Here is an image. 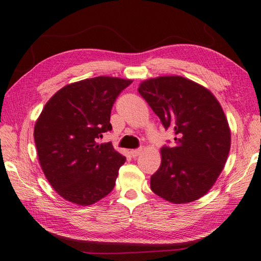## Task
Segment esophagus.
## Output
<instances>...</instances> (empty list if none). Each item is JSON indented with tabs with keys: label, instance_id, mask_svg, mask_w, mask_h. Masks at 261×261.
Segmentation results:
<instances>
[{
	"label": "esophagus",
	"instance_id": "34e87169",
	"mask_svg": "<svg viewBox=\"0 0 261 261\" xmlns=\"http://www.w3.org/2000/svg\"><path fill=\"white\" fill-rule=\"evenodd\" d=\"M142 148H137V149H132L130 152H129V154H130V156L132 158H136V156H138L140 155L141 153H142Z\"/></svg>",
	"mask_w": 261,
	"mask_h": 261
}]
</instances>
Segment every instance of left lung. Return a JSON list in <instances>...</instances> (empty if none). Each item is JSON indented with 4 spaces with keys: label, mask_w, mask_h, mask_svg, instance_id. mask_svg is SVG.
Masks as SVG:
<instances>
[{
    "label": "left lung",
    "mask_w": 261,
    "mask_h": 261,
    "mask_svg": "<svg viewBox=\"0 0 261 261\" xmlns=\"http://www.w3.org/2000/svg\"><path fill=\"white\" fill-rule=\"evenodd\" d=\"M138 92L173 129L174 147L161 148V166L150 176V189L174 204L205 195L227 162L231 130L223 109L212 92L181 76L144 80Z\"/></svg>",
    "instance_id": "1"
}]
</instances>
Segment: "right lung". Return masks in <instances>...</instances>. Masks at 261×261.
<instances>
[{
  "label": "right lung",
  "instance_id": "1",
  "mask_svg": "<svg viewBox=\"0 0 261 261\" xmlns=\"http://www.w3.org/2000/svg\"><path fill=\"white\" fill-rule=\"evenodd\" d=\"M130 79L99 76L62 87L45 103L34 125L40 166L63 199L91 205L112 192L125 156L97 138L112 129L116 98Z\"/></svg>",
  "mask_w": 261,
  "mask_h": 261
}]
</instances>
